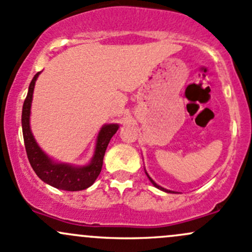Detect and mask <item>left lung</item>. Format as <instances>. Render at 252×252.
<instances>
[{"instance_id":"1","label":"left lung","mask_w":252,"mask_h":252,"mask_svg":"<svg viewBox=\"0 0 252 252\" xmlns=\"http://www.w3.org/2000/svg\"><path fill=\"white\" fill-rule=\"evenodd\" d=\"M146 175H147V176H148V174H147V173H146ZM148 179H150V181L152 182V185H153V186H155V187H157L158 189H161V190H164V192H168V193H174V192H171V190H169V189H163V187H160L159 185H157V184H156V182L153 181V180L151 179L150 176H148Z\"/></svg>"}]
</instances>
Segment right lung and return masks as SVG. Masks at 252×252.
Wrapping results in <instances>:
<instances>
[{"label": "right lung", "mask_w": 252, "mask_h": 252, "mask_svg": "<svg viewBox=\"0 0 252 252\" xmlns=\"http://www.w3.org/2000/svg\"><path fill=\"white\" fill-rule=\"evenodd\" d=\"M38 75L39 72H37L29 86V92L24 101L23 113H21L24 144H25L29 161L37 176L55 189L63 190H82L88 189L94 184L101 171L106 148L108 146L111 137L118 130L119 126L118 124H106L102 126L97 136L94 157L88 165L72 166L68 164L53 161L37 145L30 129L31 102H32L35 82Z\"/></svg>", "instance_id": "right-lung-1"}]
</instances>
